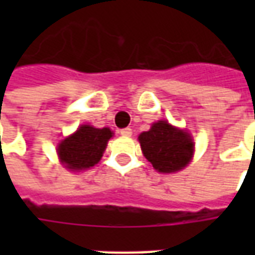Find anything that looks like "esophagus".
<instances>
[{"label":"esophagus","mask_w":255,"mask_h":255,"mask_svg":"<svg viewBox=\"0 0 255 255\" xmlns=\"http://www.w3.org/2000/svg\"><path fill=\"white\" fill-rule=\"evenodd\" d=\"M120 135H123V136H131L132 135V129L129 127L123 128V129H120Z\"/></svg>","instance_id":"34e87169"}]
</instances>
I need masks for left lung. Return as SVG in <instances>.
<instances>
[{"mask_svg":"<svg viewBox=\"0 0 255 255\" xmlns=\"http://www.w3.org/2000/svg\"><path fill=\"white\" fill-rule=\"evenodd\" d=\"M139 142L146 160L164 173L180 171L191 160L194 151L190 135L166 122L154 123L149 131L139 135Z\"/></svg>","mask_w":255,"mask_h":255,"instance_id":"1","label":"left lung"}]
</instances>
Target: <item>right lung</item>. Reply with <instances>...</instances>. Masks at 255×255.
<instances>
[{
    "label": "right lung",
    "instance_id": "right-lung-1",
    "mask_svg": "<svg viewBox=\"0 0 255 255\" xmlns=\"http://www.w3.org/2000/svg\"><path fill=\"white\" fill-rule=\"evenodd\" d=\"M112 133L109 128L82 126L73 135L60 143L58 155L71 171L91 168L101 160Z\"/></svg>",
    "mask_w": 255,
    "mask_h": 255
}]
</instances>
